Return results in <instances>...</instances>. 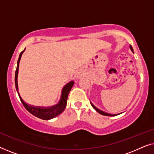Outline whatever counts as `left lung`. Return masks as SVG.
<instances>
[{
    "label": "left lung",
    "instance_id": "8db88e82",
    "mask_svg": "<svg viewBox=\"0 0 154 154\" xmlns=\"http://www.w3.org/2000/svg\"><path fill=\"white\" fill-rule=\"evenodd\" d=\"M130 49L132 50V51L133 52V49H132V46L130 45ZM90 104H91V105H92V106L93 107V108L95 109V110L97 111V112L99 113H100V114H102V115H103V116H116V114H110V113H105V112H104V111H101V110H100V109H98L97 108H96L95 106H94L93 104H92L91 102H90Z\"/></svg>",
    "mask_w": 154,
    "mask_h": 154
}]
</instances>
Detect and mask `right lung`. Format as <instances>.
<instances>
[{
  "instance_id": "obj_1",
  "label": "right lung",
  "mask_w": 154,
  "mask_h": 154,
  "mask_svg": "<svg viewBox=\"0 0 154 154\" xmlns=\"http://www.w3.org/2000/svg\"><path fill=\"white\" fill-rule=\"evenodd\" d=\"M25 49L23 50L22 52H21L19 57L18 61H17V69L15 71V78H14V82H15V87L16 90L17 91L18 95L20 97V99L22 102V104L24 105L25 109L29 111V113H31V114L35 116V117L38 118V119H43V120H50L53 119V118L57 116L60 114H61L63 111H64L65 108L67 104V99H68L69 93L70 92L71 88L73 87L74 82L71 81L70 83H69L66 85L64 86V88L62 90V97H61L60 102H59L58 104H57L56 106L50 107V108H40V107H33L31 106L26 104L24 101L22 100V99L21 98L18 92V85H17V75H18V69H19V64H20V61L22 57V54Z\"/></svg>"
}]
</instances>
